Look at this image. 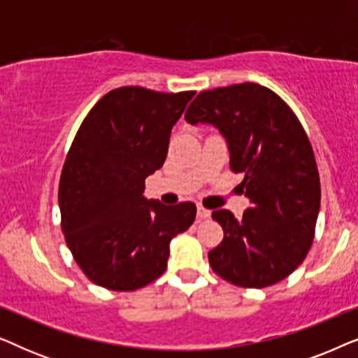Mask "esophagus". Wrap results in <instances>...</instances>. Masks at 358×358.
I'll return each instance as SVG.
<instances>
[{
    "label": "esophagus",
    "instance_id": "esophagus-1",
    "mask_svg": "<svg viewBox=\"0 0 358 358\" xmlns=\"http://www.w3.org/2000/svg\"><path fill=\"white\" fill-rule=\"evenodd\" d=\"M210 210H207V208H203L202 205H199L197 207V218H199V222H202V220H207V218H210Z\"/></svg>",
    "mask_w": 358,
    "mask_h": 358
}]
</instances>
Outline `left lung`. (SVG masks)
Instances as JSON below:
<instances>
[{
    "label": "left lung",
    "instance_id": "8db88e82",
    "mask_svg": "<svg viewBox=\"0 0 358 358\" xmlns=\"http://www.w3.org/2000/svg\"><path fill=\"white\" fill-rule=\"evenodd\" d=\"M227 141L229 166L251 202L241 220L215 210L224 238L208 252L213 272L233 285L264 288L283 280L310 251L321 203L310 140L293 110L256 83L203 91L185 112Z\"/></svg>",
    "mask_w": 358,
    "mask_h": 358
}]
</instances>
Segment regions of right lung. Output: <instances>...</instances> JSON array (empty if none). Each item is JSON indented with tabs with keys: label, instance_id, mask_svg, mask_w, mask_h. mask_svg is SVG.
<instances>
[{
	"label": "right lung",
	"instance_id": "right-lung-1",
	"mask_svg": "<svg viewBox=\"0 0 358 358\" xmlns=\"http://www.w3.org/2000/svg\"><path fill=\"white\" fill-rule=\"evenodd\" d=\"M194 96L117 87L83 120L63 164L58 203L68 248L96 285H148L166 271L171 239L194 223L195 203L163 205L143 195Z\"/></svg>",
	"mask_w": 358,
	"mask_h": 358
}]
</instances>
